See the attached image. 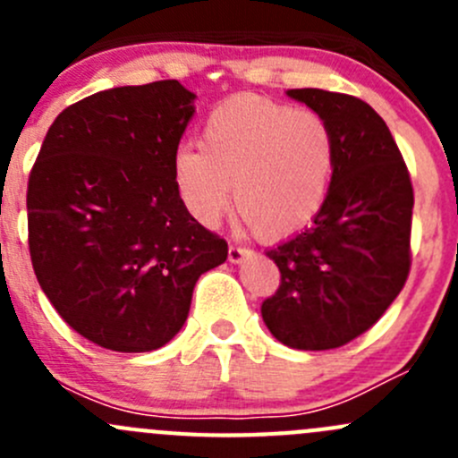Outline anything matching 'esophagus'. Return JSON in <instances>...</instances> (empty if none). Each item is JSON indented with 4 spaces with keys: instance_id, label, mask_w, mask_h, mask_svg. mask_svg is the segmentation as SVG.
<instances>
[{
    "instance_id": "obj_1",
    "label": "esophagus",
    "mask_w": 458,
    "mask_h": 458,
    "mask_svg": "<svg viewBox=\"0 0 458 458\" xmlns=\"http://www.w3.org/2000/svg\"><path fill=\"white\" fill-rule=\"evenodd\" d=\"M250 255H252V250H250V248L234 246V243H233V246L228 248V259H230V261H233V263H242L243 259H246V257H250Z\"/></svg>"
}]
</instances>
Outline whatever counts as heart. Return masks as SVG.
Segmentation results:
<instances>
[{"instance_id":"obj_1","label":"heart","mask_w":458,"mask_h":458,"mask_svg":"<svg viewBox=\"0 0 458 458\" xmlns=\"http://www.w3.org/2000/svg\"><path fill=\"white\" fill-rule=\"evenodd\" d=\"M201 148L173 155V183L186 210L215 225L230 206L261 239H284L315 221L330 192L336 140L323 114L263 95H234L201 128Z\"/></svg>"}]
</instances>
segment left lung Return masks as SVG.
<instances>
[{
	"label": "left lung",
	"instance_id": "8db88e82",
	"mask_svg": "<svg viewBox=\"0 0 458 458\" xmlns=\"http://www.w3.org/2000/svg\"><path fill=\"white\" fill-rule=\"evenodd\" d=\"M288 95L330 123L336 165L315 224L266 252L281 279L261 315L284 345L332 350L370 330L403 290L414 191L394 137L370 104L318 88Z\"/></svg>",
	"mask_w": 458,
	"mask_h": 458
}]
</instances>
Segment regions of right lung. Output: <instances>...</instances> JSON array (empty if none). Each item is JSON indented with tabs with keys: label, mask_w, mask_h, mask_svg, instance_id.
<instances>
[{
	"label": "right lung",
	"mask_w": 458,
	"mask_h": 458,
	"mask_svg": "<svg viewBox=\"0 0 458 458\" xmlns=\"http://www.w3.org/2000/svg\"><path fill=\"white\" fill-rule=\"evenodd\" d=\"M192 101L177 80L95 92L59 113L32 164V270L59 317L99 348L168 344L199 276L228 257L173 183Z\"/></svg>",
	"instance_id": "1"
}]
</instances>
